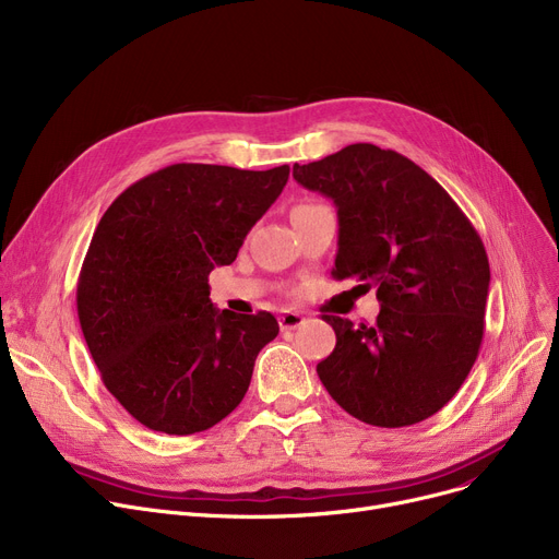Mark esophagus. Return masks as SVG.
Segmentation results:
<instances>
[{
    "mask_svg": "<svg viewBox=\"0 0 559 559\" xmlns=\"http://www.w3.org/2000/svg\"><path fill=\"white\" fill-rule=\"evenodd\" d=\"M278 324L283 331H295V329H301L306 324V317L301 312H295V310H283L278 314Z\"/></svg>",
    "mask_w": 559,
    "mask_h": 559,
    "instance_id": "esophagus-1",
    "label": "esophagus"
}]
</instances>
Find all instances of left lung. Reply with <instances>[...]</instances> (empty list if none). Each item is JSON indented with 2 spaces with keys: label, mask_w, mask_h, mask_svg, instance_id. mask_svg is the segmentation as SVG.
Wrapping results in <instances>:
<instances>
[{
  "label": "left lung",
  "mask_w": 559,
  "mask_h": 559,
  "mask_svg": "<svg viewBox=\"0 0 559 559\" xmlns=\"http://www.w3.org/2000/svg\"><path fill=\"white\" fill-rule=\"evenodd\" d=\"M292 176L335 203L333 278L358 283V297L373 287L380 304L373 326L324 314L337 344L317 365L319 380L371 426L432 417L483 342L489 260L480 235L428 171L369 142L295 165Z\"/></svg>",
  "instance_id": "8db88e82"
}]
</instances>
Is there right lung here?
<instances>
[{
	"label": "right lung",
	"mask_w": 559,
	"mask_h": 559,
	"mask_svg": "<svg viewBox=\"0 0 559 559\" xmlns=\"http://www.w3.org/2000/svg\"><path fill=\"white\" fill-rule=\"evenodd\" d=\"M287 176V165L179 163L108 205L79 274L76 310L106 390L142 426L201 432L245 399L278 321L217 310L209 274L235 260Z\"/></svg>",
	"instance_id": "add662e5"
}]
</instances>
